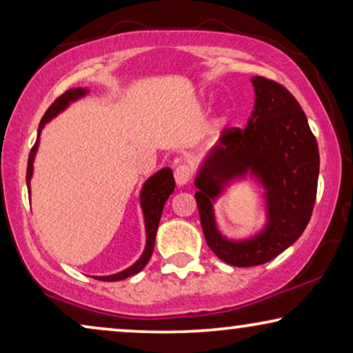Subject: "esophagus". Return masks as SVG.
<instances>
[{
	"label": "esophagus",
	"instance_id": "34e87169",
	"mask_svg": "<svg viewBox=\"0 0 353 353\" xmlns=\"http://www.w3.org/2000/svg\"><path fill=\"white\" fill-rule=\"evenodd\" d=\"M173 175H175V181L178 186H185L191 180V168L188 165H178Z\"/></svg>",
	"mask_w": 353,
	"mask_h": 353
}]
</instances>
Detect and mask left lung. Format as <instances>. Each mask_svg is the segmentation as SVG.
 <instances>
[{"label":"left lung","instance_id":"1","mask_svg":"<svg viewBox=\"0 0 353 353\" xmlns=\"http://www.w3.org/2000/svg\"><path fill=\"white\" fill-rule=\"evenodd\" d=\"M255 101L244 130H223L194 178L207 245L233 267L267 263L301 238L316 199L320 154L301 104L276 81L250 79ZM250 176L263 186L265 223L254 236L228 240L213 204L233 182Z\"/></svg>","mask_w":353,"mask_h":353}]
</instances>
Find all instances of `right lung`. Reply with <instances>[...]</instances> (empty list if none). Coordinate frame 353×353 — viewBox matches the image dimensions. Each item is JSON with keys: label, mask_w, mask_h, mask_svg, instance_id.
Segmentation results:
<instances>
[{"label": "right lung", "mask_w": 353, "mask_h": 353, "mask_svg": "<svg viewBox=\"0 0 353 353\" xmlns=\"http://www.w3.org/2000/svg\"><path fill=\"white\" fill-rule=\"evenodd\" d=\"M90 93L88 88H70L67 90L64 94L59 96L54 101V104L51 105L50 109L46 110V114L43 115L40 127H38V134H37V143L35 146L32 148L30 156H28V165H27V188L30 191V181L33 176V162H35V156L38 151V146H40V134L41 130L45 128L46 123H50L52 119L56 117L57 114H61L62 110H65L72 103L85 98L86 94ZM175 190V180H173L172 168H161V170L154 173L152 176H149L146 181L143 183L141 191H139V205H141L143 210V219H144V228H146V245H144V250L137 262H134L132 267L122 270V272L109 274V276H94L99 281H120V279L130 278L133 274L141 272V270L146 267V263L151 259L152 250H154V243H156V234L159 228V221H161L163 205L170 194Z\"/></svg>", "instance_id": "add662e5"}]
</instances>
